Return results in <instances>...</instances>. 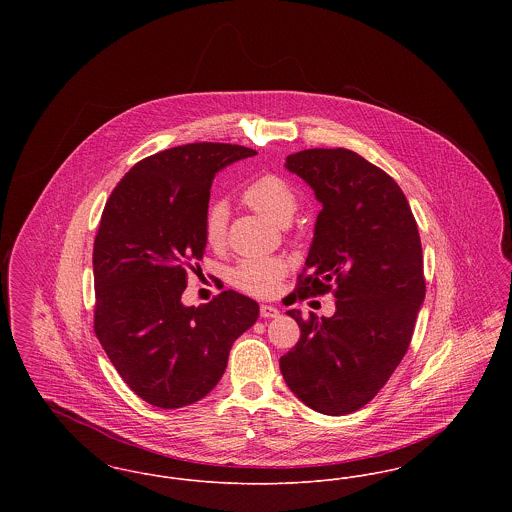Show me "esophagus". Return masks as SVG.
Returning a JSON list of instances; mask_svg holds the SVG:
<instances>
[{
  "label": "esophagus",
  "instance_id": "34e87169",
  "mask_svg": "<svg viewBox=\"0 0 512 512\" xmlns=\"http://www.w3.org/2000/svg\"><path fill=\"white\" fill-rule=\"evenodd\" d=\"M280 315V311L272 305H261V317L263 318H276Z\"/></svg>",
  "mask_w": 512,
  "mask_h": 512
}]
</instances>
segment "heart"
<instances>
[{"instance_id":"b5f03b06","label":"heart","mask_w":512,"mask_h":512,"mask_svg":"<svg viewBox=\"0 0 512 512\" xmlns=\"http://www.w3.org/2000/svg\"><path fill=\"white\" fill-rule=\"evenodd\" d=\"M245 205L261 213L263 217L288 226L297 211V195L292 186L280 176L265 174L249 182L242 192ZM226 220L228 209L222 201H217L209 207L203 234L211 247H220L226 240ZM288 265L280 257H255L245 259L232 270V284L242 292L255 297H270L278 290L280 280L286 276Z\"/></svg>"}]
</instances>
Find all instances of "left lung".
<instances>
[{
    "label": "left lung",
    "instance_id": "obj_1",
    "mask_svg": "<svg viewBox=\"0 0 512 512\" xmlns=\"http://www.w3.org/2000/svg\"><path fill=\"white\" fill-rule=\"evenodd\" d=\"M322 205L297 295L330 292L336 313L301 317V338L280 359L288 388L313 411L353 413L384 388L405 357L426 282L409 201L390 174L349 149L286 157Z\"/></svg>",
    "mask_w": 512,
    "mask_h": 512
}]
</instances>
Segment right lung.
<instances>
[{
  "mask_svg": "<svg viewBox=\"0 0 512 512\" xmlns=\"http://www.w3.org/2000/svg\"><path fill=\"white\" fill-rule=\"evenodd\" d=\"M232 144L159 151L124 174L94 242L96 336L128 388L153 407L178 409L219 384L232 343L259 318L234 290L207 305L180 299L203 259L214 171L253 157Z\"/></svg>",
  "mask_w": 512,
  "mask_h": 512,
  "instance_id": "1",
  "label": "right lung"
}]
</instances>
